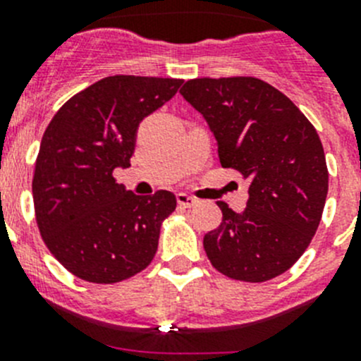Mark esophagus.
<instances>
[{"label": "esophagus", "mask_w": 361, "mask_h": 361, "mask_svg": "<svg viewBox=\"0 0 361 361\" xmlns=\"http://www.w3.org/2000/svg\"><path fill=\"white\" fill-rule=\"evenodd\" d=\"M177 202L180 208H193L197 204L195 197L188 195V193H177Z\"/></svg>", "instance_id": "esophagus-1"}]
</instances>
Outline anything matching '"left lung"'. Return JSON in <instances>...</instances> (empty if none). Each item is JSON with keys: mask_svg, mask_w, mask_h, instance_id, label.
I'll return each mask as SVG.
<instances>
[{"mask_svg": "<svg viewBox=\"0 0 361 361\" xmlns=\"http://www.w3.org/2000/svg\"><path fill=\"white\" fill-rule=\"evenodd\" d=\"M180 94L208 123L222 168L250 178L244 212L216 202L222 222L204 235L209 262L242 282L282 275L311 244L329 190L317 130L262 79H191Z\"/></svg>", "mask_w": 361, "mask_h": 361, "instance_id": "1", "label": "left lung"}]
</instances>
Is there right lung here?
<instances>
[{"label": "right lung", "mask_w": 361, "mask_h": 361, "mask_svg": "<svg viewBox=\"0 0 361 361\" xmlns=\"http://www.w3.org/2000/svg\"><path fill=\"white\" fill-rule=\"evenodd\" d=\"M183 79L110 75L63 104L41 139L32 195L43 242L63 267L92 283L141 273L155 257L171 191L133 195L114 177L128 168L139 123Z\"/></svg>", "instance_id": "add662e5"}]
</instances>
